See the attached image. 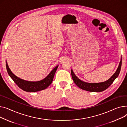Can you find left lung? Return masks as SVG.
I'll list each match as a JSON object with an SVG mask.
<instances>
[{"mask_svg": "<svg viewBox=\"0 0 127 127\" xmlns=\"http://www.w3.org/2000/svg\"><path fill=\"white\" fill-rule=\"evenodd\" d=\"M122 59L121 58V62L119 64L118 67L115 73L108 80L99 83H86L79 79L74 73L72 70H71V75L72 79L75 83L79 88L82 90L90 92H102L107 89L112 84L114 80L118 77L119 74L120 73L121 66H122Z\"/></svg>", "mask_w": 127, "mask_h": 127, "instance_id": "1", "label": "left lung"}]
</instances>
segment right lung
<instances>
[{
	"instance_id": "obj_1",
	"label": "right lung",
	"mask_w": 127,
	"mask_h": 127,
	"mask_svg": "<svg viewBox=\"0 0 127 127\" xmlns=\"http://www.w3.org/2000/svg\"><path fill=\"white\" fill-rule=\"evenodd\" d=\"M58 65L52 70L49 75L44 79L38 81H30L19 78L15 76L10 69L8 64L6 61V68L7 73L13 80V81L21 89L26 92H35L43 90L47 88L53 81L55 73Z\"/></svg>"
}]
</instances>
